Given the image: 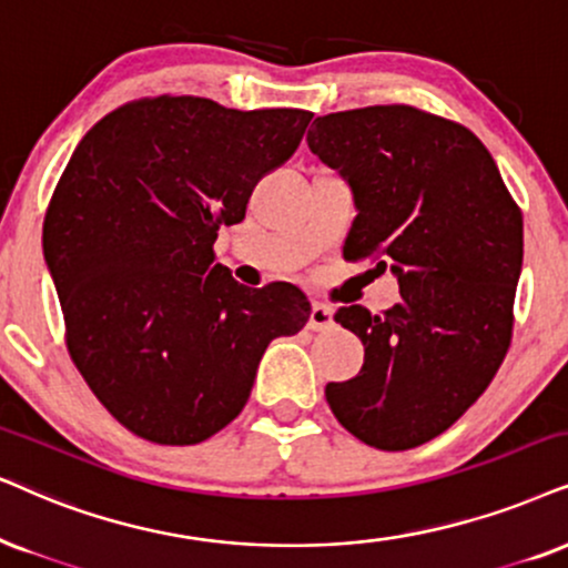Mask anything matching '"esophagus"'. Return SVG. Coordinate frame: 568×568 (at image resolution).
<instances>
[{"mask_svg":"<svg viewBox=\"0 0 568 568\" xmlns=\"http://www.w3.org/2000/svg\"><path fill=\"white\" fill-rule=\"evenodd\" d=\"M335 325L333 308L327 304H312V314H308V329L320 333V329H329Z\"/></svg>","mask_w":568,"mask_h":568,"instance_id":"obj_1","label":"esophagus"}]
</instances>
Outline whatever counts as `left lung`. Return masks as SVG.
Wrapping results in <instances>:
<instances>
[{
  "mask_svg": "<svg viewBox=\"0 0 568 568\" xmlns=\"http://www.w3.org/2000/svg\"><path fill=\"white\" fill-rule=\"evenodd\" d=\"M308 149L354 191L346 262L398 277L383 314L337 308L364 367L327 383L343 427L379 450L433 440L483 396L511 346L521 210L469 128L408 104L314 120Z\"/></svg>",
  "mask_w": 568,
  "mask_h": 568,
  "instance_id": "obj_1",
  "label": "left lung"
}]
</instances>
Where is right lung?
<instances>
[{
  "mask_svg": "<svg viewBox=\"0 0 568 568\" xmlns=\"http://www.w3.org/2000/svg\"><path fill=\"white\" fill-rule=\"evenodd\" d=\"M306 110H227L143 97L99 120L49 199L44 260L64 343L133 435L193 445L246 406L262 354L306 325L291 283L246 288L214 262L222 225L296 152Z\"/></svg>",
  "mask_w": 568,
  "mask_h": 568,
  "instance_id": "add662e5",
  "label": "right lung"
}]
</instances>
